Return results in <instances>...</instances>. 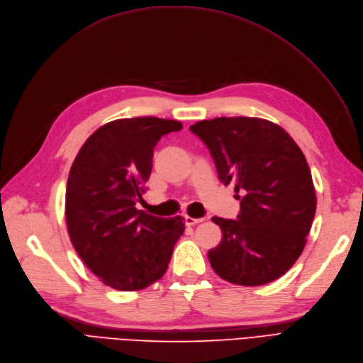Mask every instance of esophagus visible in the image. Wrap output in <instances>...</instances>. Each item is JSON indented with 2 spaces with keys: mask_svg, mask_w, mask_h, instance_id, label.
I'll use <instances>...</instances> for the list:
<instances>
[{
  "mask_svg": "<svg viewBox=\"0 0 363 363\" xmlns=\"http://www.w3.org/2000/svg\"><path fill=\"white\" fill-rule=\"evenodd\" d=\"M204 219H195V217H191V216H184V223L187 226H194L196 223H201Z\"/></svg>",
  "mask_w": 363,
  "mask_h": 363,
  "instance_id": "1",
  "label": "esophagus"
}]
</instances>
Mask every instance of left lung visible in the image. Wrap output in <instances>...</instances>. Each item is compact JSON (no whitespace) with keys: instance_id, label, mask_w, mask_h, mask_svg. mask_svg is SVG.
I'll list each match as a JSON object with an SVG mask.
<instances>
[{"instance_id":"obj_1","label":"left lung","mask_w":363,"mask_h":363,"mask_svg":"<svg viewBox=\"0 0 363 363\" xmlns=\"http://www.w3.org/2000/svg\"><path fill=\"white\" fill-rule=\"evenodd\" d=\"M217 177L235 186L237 219L211 217L222 241L208 250L216 274L240 286L267 284L301 256L315 214L307 159L283 128L257 118H216L192 125Z\"/></svg>"}]
</instances>
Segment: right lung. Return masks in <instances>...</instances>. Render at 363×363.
I'll use <instances>...</instances> for the list:
<instances>
[{
	"label": "right lung",
	"instance_id": "obj_1",
	"mask_svg": "<svg viewBox=\"0 0 363 363\" xmlns=\"http://www.w3.org/2000/svg\"><path fill=\"white\" fill-rule=\"evenodd\" d=\"M182 128L152 116L110 122L86 140L69 169L71 242L86 267L118 291H140L161 279L184 230L182 216L165 219L135 207L157 141Z\"/></svg>",
	"mask_w": 363,
	"mask_h": 363
}]
</instances>
